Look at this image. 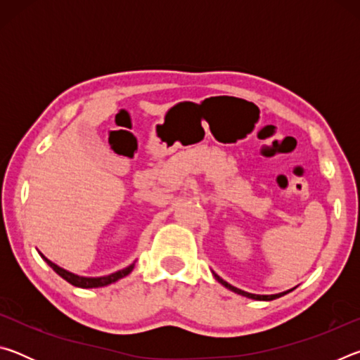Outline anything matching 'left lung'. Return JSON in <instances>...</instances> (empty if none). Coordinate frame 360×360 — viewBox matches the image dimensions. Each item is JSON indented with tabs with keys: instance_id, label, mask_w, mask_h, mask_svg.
Listing matches in <instances>:
<instances>
[{
	"instance_id": "1",
	"label": "left lung",
	"mask_w": 360,
	"mask_h": 360,
	"mask_svg": "<svg viewBox=\"0 0 360 360\" xmlns=\"http://www.w3.org/2000/svg\"><path fill=\"white\" fill-rule=\"evenodd\" d=\"M214 278H216L217 281L221 283L222 285H225V288H227V289L236 292V294H241V295H245V297L254 298V300H275V298L281 297V295H284V294H288V292H289V290H288V292H283V294H275V295H255V294H249V292H245V290H241V289H236V288H233V285L229 284L227 281H224V279H222V278H219L217 275H214Z\"/></svg>"
}]
</instances>
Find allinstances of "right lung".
<instances>
[{"instance_id": "1", "label": "right lung", "mask_w": 360, "mask_h": 360, "mask_svg": "<svg viewBox=\"0 0 360 360\" xmlns=\"http://www.w3.org/2000/svg\"><path fill=\"white\" fill-rule=\"evenodd\" d=\"M41 257L44 259V260L47 262V264H49V266H52L53 271H56L57 275L62 276V278L65 279V281H68L70 284L76 285V288H82V289L103 288V285H108V284H111V283H115V281H117V279H120V278H124V276L129 275V273L133 270V266H135V264H131V265H129L127 268H124V270L115 271V273H112V275H108V276H103V278H84V276L72 275V273L63 270V268H60L58 265L53 264V262L46 259L42 254H41Z\"/></svg>"}]
</instances>
